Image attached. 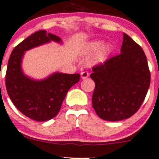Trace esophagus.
<instances>
[{"mask_svg": "<svg viewBox=\"0 0 159 159\" xmlns=\"http://www.w3.org/2000/svg\"><path fill=\"white\" fill-rule=\"evenodd\" d=\"M89 76V74L87 71H83V72L81 73V78L82 79H86L88 78Z\"/></svg>", "mask_w": 159, "mask_h": 159, "instance_id": "34e87169", "label": "esophagus"}]
</instances>
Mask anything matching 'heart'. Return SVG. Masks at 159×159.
<instances>
[{"label":"heart","mask_w":159,"mask_h":159,"mask_svg":"<svg viewBox=\"0 0 159 159\" xmlns=\"http://www.w3.org/2000/svg\"><path fill=\"white\" fill-rule=\"evenodd\" d=\"M103 45V42L100 40H96V41H93V42L90 43L88 46H87L86 48V51L89 52H94L97 51L98 49H99L101 46L102 47L100 49V51L98 52V53L97 54L93 59L92 60V61L93 63H99V62L102 61L103 60V58L106 57L107 55L110 52V50L112 49V46L110 45V43H107Z\"/></svg>","instance_id":"1"}]
</instances>
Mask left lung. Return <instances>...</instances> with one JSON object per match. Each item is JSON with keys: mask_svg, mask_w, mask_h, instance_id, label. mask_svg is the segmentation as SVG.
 Segmentation results:
<instances>
[{"mask_svg": "<svg viewBox=\"0 0 159 159\" xmlns=\"http://www.w3.org/2000/svg\"><path fill=\"white\" fill-rule=\"evenodd\" d=\"M92 70L90 77L95 83L92 107L100 118L116 122L136 113L150 85L147 57L137 43L124 33L120 54Z\"/></svg>", "mask_w": 159, "mask_h": 159, "instance_id": "left-lung-1", "label": "left lung"}]
</instances>
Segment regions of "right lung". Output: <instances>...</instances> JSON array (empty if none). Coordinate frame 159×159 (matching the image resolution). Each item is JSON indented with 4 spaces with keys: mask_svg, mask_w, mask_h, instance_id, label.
I'll use <instances>...</instances> for the list:
<instances>
[{
    "mask_svg": "<svg viewBox=\"0 0 159 159\" xmlns=\"http://www.w3.org/2000/svg\"><path fill=\"white\" fill-rule=\"evenodd\" d=\"M51 41L62 43L59 37L41 30L18 44L9 58L5 77L7 91L16 107L37 122L48 121L56 116L68 90L80 78L79 74L56 72L46 79L37 80L24 74L22 61L25 52Z\"/></svg>",
    "mask_w": 159,
    "mask_h": 159,
    "instance_id": "obj_1",
    "label": "right lung"
}]
</instances>
